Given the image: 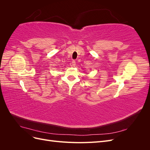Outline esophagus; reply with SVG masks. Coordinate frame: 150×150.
I'll return each mask as SVG.
<instances>
[{"label":"esophagus","instance_id":"34e87169","mask_svg":"<svg viewBox=\"0 0 150 150\" xmlns=\"http://www.w3.org/2000/svg\"><path fill=\"white\" fill-rule=\"evenodd\" d=\"M72 66H74V67L76 66V61L74 60L72 61Z\"/></svg>","mask_w":150,"mask_h":150}]
</instances>
